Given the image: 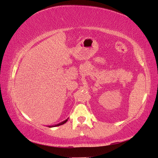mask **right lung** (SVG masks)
<instances>
[{
    "label": "right lung",
    "instance_id": "right-lung-1",
    "mask_svg": "<svg viewBox=\"0 0 158 158\" xmlns=\"http://www.w3.org/2000/svg\"><path fill=\"white\" fill-rule=\"evenodd\" d=\"M68 119H66L65 121H63V122H61V123H60L59 124H57V125H54V126H52V127H56V126H59V125H63V124H65V123L68 121Z\"/></svg>",
    "mask_w": 158,
    "mask_h": 158
}]
</instances>
